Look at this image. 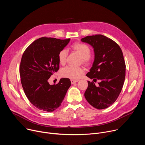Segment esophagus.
Masks as SVG:
<instances>
[{"label": "esophagus", "instance_id": "34e87169", "mask_svg": "<svg viewBox=\"0 0 145 145\" xmlns=\"http://www.w3.org/2000/svg\"><path fill=\"white\" fill-rule=\"evenodd\" d=\"M71 83H72V84H74V83H75V82H77L78 81H77V80H71Z\"/></svg>", "mask_w": 145, "mask_h": 145}]
</instances>
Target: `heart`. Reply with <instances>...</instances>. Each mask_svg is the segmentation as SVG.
<instances>
[{"label":"heart","mask_w":145,"mask_h":145,"mask_svg":"<svg viewBox=\"0 0 145 145\" xmlns=\"http://www.w3.org/2000/svg\"><path fill=\"white\" fill-rule=\"evenodd\" d=\"M72 49L77 52L82 57V61L85 64L89 63L91 49L89 47L83 43H76L72 46ZM68 51L67 49L61 50L58 53V60L61 64H64L67 60ZM84 70L81 67L67 66L61 70V75L65 78L77 80L84 73Z\"/></svg>","instance_id":"obj_1"}]
</instances>
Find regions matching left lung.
<instances>
[{
  "label": "left lung",
  "mask_w": 145,
  "mask_h": 145,
  "mask_svg": "<svg viewBox=\"0 0 145 145\" xmlns=\"http://www.w3.org/2000/svg\"><path fill=\"white\" fill-rule=\"evenodd\" d=\"M93 48L92 67L86 76L100 81L99 86L88 81L84 96L93 107L102 110L112 105L118 97L125 82L126 64L122 51L113 40L101 34L87 36L81 39Z\"/></svg>",
  "instance_id": "left-lung-1"
}]
</instances>
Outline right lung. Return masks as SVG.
I'll list each match as a JSON object with an SVG mask.
<instances>
[{"label":"right lung","instance_id":"obj_1","mask_svg":"<svg viewBox=\"0 0 145 145\" xmlns=\"http://www.w3.org/2000/svg\"><path fill=\"white\" fill-rule=\"evenodd\" d=\"M69 41L70 38H40L22 55L19 68L21 84L29 100L40 110L53 112L58 108L71 86L68 78H62L53 85L48 81L59 69L58 53Z\"/></svg>","mask_w":145,"mask_h":145}]
</instances>
